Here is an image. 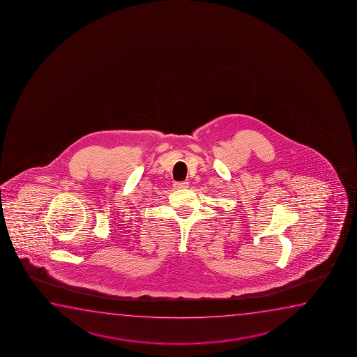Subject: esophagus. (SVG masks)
Listing matches in <instances>:
<instances>
[{"instance_id": "obj_1", "label": "esophagus", "mask_w": 357, "mask_h": 357, "mask_svg": "<svg viewBox=\"0 0 357 357\" xmlns=\"http://www.w3.org/2000/svg\"><path fill=\"white\" fill-rule=\"evenodd\" d=\"M174 188H176V189H186V188H189V181H179V183H174Z\"/></svg>"}]
</instances>
